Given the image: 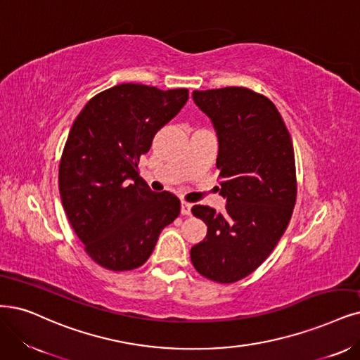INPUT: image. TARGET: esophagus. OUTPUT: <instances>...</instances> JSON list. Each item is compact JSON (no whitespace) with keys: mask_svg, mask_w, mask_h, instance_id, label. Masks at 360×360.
I'll return each instance as SVG.
<instances>
[{"mask_svg":"<svg viewBox=\"0 0 360 360\" xmlns=\"http://www.w3.org/2000/svg\"><path fill=\"white\" fill-rule=\"evenodd\" d=\"M191 207H193L191 203L182 202V203H181V214H182V215H191Z\"/></svg>","mask_w":360,"mask_h":360,"instance_id":"1","label":"esophagus"}]
</instances>
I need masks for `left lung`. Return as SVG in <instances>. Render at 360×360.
I'll list each match as a JSON object with an SVG mask.
<instances>
[{"label": "left lung", "instance_id": "1", "mask_svg": "<svg viewBox=\"0 0 360 360\" xmlns=\"http://www.w3.org/2000/svg\"><path fill=\"white\" fill-rule=\"evenodd\" d=\"M218 136L224 212L193 206L207 225L191 248L194 269L218 283L255 271L281 240L297 198L294 145L274 103L246 87L194 90Z\"/></svg>", "mask_w": 360, "mask_h": 360}]
</instances>
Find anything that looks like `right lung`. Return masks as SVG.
<instances>
[{
    "label": "right lung",
    "mask_w": 360,
    "mask_h": 360,
    "mask_svg": "<svg viewBox=\"0 0 360 360\" xmlns=\"http://www.w3.org/2000/svg\"><path fill=\"white\" fill-rule=\"evenodd\" d=\"M187 101V89L118 84L91 98L75 118L60 158L59 191L75 234L103 269L141 267L179 215V198L151 191L138 163Z\"/></svg>",
    "instance_id": "obj_1"
}]
</instances>
